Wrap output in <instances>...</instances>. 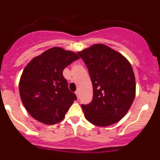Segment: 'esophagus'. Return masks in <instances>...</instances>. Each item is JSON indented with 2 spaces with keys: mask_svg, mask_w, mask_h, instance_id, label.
Returning <instances> with one entry per match:
<instances>
[{
  "mask_svg": "<svg viewBox=\"0 0 160 160\" xmlns=\"http://www.w3.org/2000/svg\"><path fill=\"white\" fill-rule=\"evenodd\" d=\"M75 94H76V95H77L78 98H80V92H79L78 90H77V91H76Z\"/></svg>",
  "mask_w": 160,
  "mask_h": 160,
  "instance_id": "1",
  "label": "esophagus"
}]
</instances>
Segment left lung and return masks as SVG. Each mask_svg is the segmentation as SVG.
Segmentation results:
<instances>
[{
    "instance_id": "obj_1",
    "label": "left lung",
    "mask_w": 160,
    "mask_h": 160,
    "mask_svg": "<svg viewBox=\"0 0 160 160\" xmlns=\"http://www.w3.org/2000/svg\"><path fill=\"white\" fill-rule=\"evenodd\" d=\"M89 70L93 99L82 108L90 123L107 127L129 111L135 96V78L131 64L121 53L102 44L78 52Z\"/></svg>"
}]
</instances>
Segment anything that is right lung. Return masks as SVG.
<instances>
[{"label": "right lung", "instance_id": "add662e5", "mask_svg": "<svg viewBox=\"0 0 160 160\" xmlns=\"http://www.w3.org/2000/svg\"><path fill=\"white\" fill-rule=\"evenodd\" d=\"M78 59V55L73 52L53 47L25 66L19 91L24 107L32 118L48 125L64 118L77 97L68 88L62 72Z\"/></svg>", "mask_w": 160, "mask_h": 160}]
</instances>
